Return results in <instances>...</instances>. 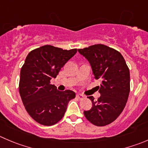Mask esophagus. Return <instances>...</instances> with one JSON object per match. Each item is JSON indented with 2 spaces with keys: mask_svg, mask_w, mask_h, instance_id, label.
I'll return each mask as SVG.
<instances>
[{
  "mask_svg": "<svg viewBox=\"0 0 148 148\" xmlns=\"http://www.w3.org/2000/svg\"><path fill=\"white\" fill-rule=\"evenodd\" d=\"M76 97H77V98L78 99H79V100H82V99H83V98H84V96H83L82 95H77V96H76Z\"/></svg>",
  "mask_w": 148,
  "mask_h": 148,
  "instance_id": "1",
  "label": "esophagus"
}]
</instances>
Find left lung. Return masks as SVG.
I'll return each mask as SVG.
<instances>
[{"label": "left lung", "instance_id": "1", "mask_svg": "<svg viewBox=\"0 0 148 148\" xmlns=\"http://www.w3.org/2000/svg\"><path fill=\"white\" fill-rule=\"evenodd\" d=\"M92 66L100 97L89 96L91 109L84 111L85 118L94 125L103 127L115 121L124 110L130 92V74L124 57L116 50L102 44L79 49Z\"/></svg>", "mask_w": 148, "mask_h": 148}]
</instances>
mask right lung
<instances>
[{
    "label": "right lung",
    "instance_id": "1",
    "mask_svg": "<svg viewBox=\"0 0 148 148\" xmlns=\"http://www.w3.org/2000/svg\"><path fill=\"white\" fill-rule=\"evenodd\" d=\"M77 52L46 45L30 51L26 58L20 72L19 94L29 115L42 125L58 123L75 97L71 90L58 91L51 79Z\"/></svg>",
    "mask_w": 148,
    "mask_h": 148
}]
</instances>
